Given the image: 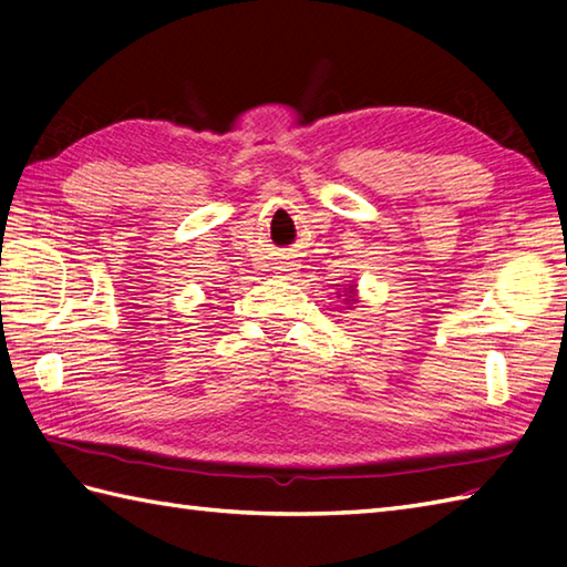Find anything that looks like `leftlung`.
Here are the masks:
<instances>
[{
	"label": "left lung",
	"mask_w": 567,
	"mask_h": 567,
	"mask_svg": "<svg viewBox=\"0 0 567 567\" xmlns=\"http://www.w3.org/2000/svg\"><path fill=\"white\" fill-rule=\"evenodd\" d=\"M346 302H355V299H353V297H351V299H346Z\"/></svg>",
	"instance_id": "1"
}]
</instances>
